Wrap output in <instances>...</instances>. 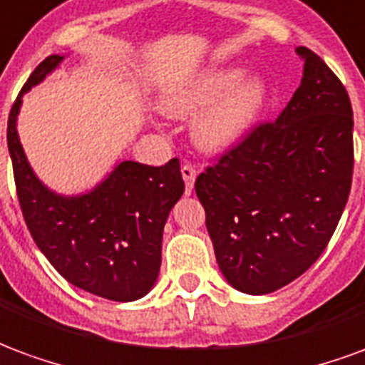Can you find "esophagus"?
Segmentation results:
<instances>
[{
	"instance_id": "esophagus-1",
	"label": "esophagus",
	"mask_w": 365,
	"mask_h": 365,
	"mask_svg": "<svg viewBox=\"0 0 365 365\" xmlns=\"http://www.w3.org/2000/svg\"><path fill=\"white\" fill-rule=\"evenodd\" d=\"M182 175L183 182H185V190H187V193H191L193 183H195V178H197V170L193 166H190V164H185V166L182 168Z\"/></svg>"
}]
</instances>
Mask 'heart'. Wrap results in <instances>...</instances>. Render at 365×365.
I'll use <instances>...</instances> for the list:
<instances>
[{"mask_svg": "<svg viewBox=\"0 0 365 365\" xmlns=\"http://www.w3.org/2000/svg\"><path fill=\"white\" fill-rule=\"evenodd\" d=\"M269 99L262 76H246L237 64L207 68L158 96V109L172 119H190L191 140L205 154H221L237 146L252 128Z\"/></svg>", "mask_w": 365, "mask_h": 365, "instance_id": "b5f03b06", "label": "heart"}]
</instances>
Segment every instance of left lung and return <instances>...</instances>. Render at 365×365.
<instances>
[{
    "instance_id": "8db88e82",
    "label": "left lung",
    "mask_w": 365,
    "mask_h": 365,
    "mask_svg": "<svg viewBox=\"0 0 365 365\" xmlns=\"http://www.w3.org/2000/svg\"><path fill=\"white\" fill-rule=\"evenodd\" d=\"M297 52L303 78L282 115L195 180L217 264L248 295L277 291L313 266L352 185L350 97L314 52Z\"/></svg>"
}]
</instances>
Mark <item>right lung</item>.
<instances>
[{
	"label": "right lung",
	"instance_id": "add662e5",
	"mask_svg": "<svg viewBox=\"0 0 365 365\" xmlns=\"http://www.w3.org/2000/svg\"><path fill=\"white\" fill-rule=\"evenodd\" d=\"M64 58L51 54L35 68L7 120V148L23 217L36 246L64 279L97 297L136 301L158 279L164 225L185 187L180 160L172 158L160 168L119 160L83 193L64 195L51 190L23 150L17 119L23 96Z\"/></svg>",
	"mask_w": 365,
	"mask_h": 365
}]
</instances>
